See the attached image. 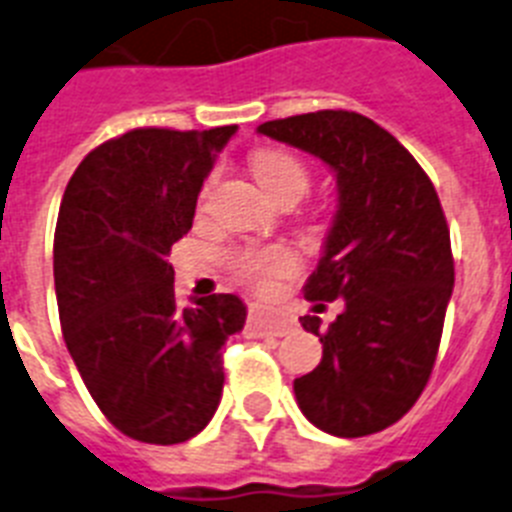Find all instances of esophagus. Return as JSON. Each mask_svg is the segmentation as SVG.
Segmentation results:
<instances>
[{
	"mask_svg": "<svg viewBox=\"0 0 512 512\" xmlns=\"http://www.w3.org/2000/svg\"><path fill=\"white\" fill-rule=\"evenodd\" d=\"M248 329L259 336H285L292 329V323L277 313H264V310H251L248 316Z\"/></svg>",
	"mask_w": 512,
	"mask_h": 512,
	"instance_id": "34e87169",
	"label": "esophagus"
}]
</instances>
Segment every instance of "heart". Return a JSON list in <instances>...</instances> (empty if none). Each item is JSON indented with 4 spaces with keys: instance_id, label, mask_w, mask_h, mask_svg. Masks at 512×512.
Returning a JSON list of instances; mask_svg holds the SVG:
<instances>
[{
    "instance_id": "heart-1",
    "label": "heart",
    "mask_w": 512,
    "mask_h": 512,
    "mask_svg": "<svg viewBox=\"0 0 512 512\" xmlns=\"http://www.w3.org/2000/svg\"><path fill=\"white\" fill-rule=\"evenodd\" d=\"M253 176L259 178L269 194L282 202V199H300L310 186V173L298 157L287 150H259L251 157ZM209 191L204 189V196ZM230 266L246 285L266 292L277 285L279 279L290 277L298 269V256L290 248L269 246V248H240L230 256Z\"/></svg>"
}]
</instances>
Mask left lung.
Here are the masks:
<instances>
[{
  "mask_svg": "<svg viewBox=\"0 0 512 512\" xmlns=\"http://www.w3.org/2000/svg\"><path fill=\"white\" fill-rule=\"evenodd\" d=\"M261 134L321 157L339 209L305 298L344 300L329 329L303 316L323 357L295 378L300 412L336 438L399 422L425 391L453 292L451 230L438 191L399 139L355 111L266 121Z\"/></svg>",
  "mask_w": 512,
  "mask_h": 512,
  "instance_id": "1",
  "label": "left lung"
}]
</instances>
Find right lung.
I'll return each instance as SVG.
<instances>
[{
	"instance_id": "right-lung-1",
	"label": "right lung",
	"mask_w": 512,
	"mask_h": 512,
	"mask_svg": "<svg viewBox=\"0 0 512 512\" xmlns=\"http://www.w3.org/2000/svg\"><path fill=\"white\" fill-rule=\"evenodd\" d=\"M235 129L126 131L87 152L61 199V334L100 412L139 443H186L207 427L225 383L222 347L246 323L235 295L181 308L168 264Z\"/></svg>"
}]
</instances>
